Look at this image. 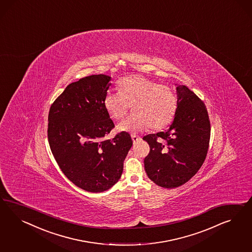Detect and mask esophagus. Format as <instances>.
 Returning <instances> with one entry per match:
<instances>
[{"label": "esophagus", "instance_id": "1", "mask_svg": "<svg viewBox=\"0 0 252 252\" xmlns=\"http://www.w3.org/2000/svg\"><path fill=\"white\" fill-rule=\"evenodd\" d=\"M131 137H132V140H133V143H134V144L141 140V137H137V136H136V135H132Z\"/></svg>", "mask_w": 252, "mask_h": 252}]
</instances>
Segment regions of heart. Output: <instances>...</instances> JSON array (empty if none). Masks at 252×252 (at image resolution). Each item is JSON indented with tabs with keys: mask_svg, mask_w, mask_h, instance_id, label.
<instances>
[{
	"mask_svg": "<svg viewBox=\"0 0 252 252\" xmlns=\"http://www.w3.org/2000/svg\"><path fill=\"white\" fill-rule=\"evenodd\" d=\"M103 104L115 120L123 119L132 105L134 114L119 124L118 129L137 132L148 126L152 130L167 126L176 116L178 99L170 87L145 76H133L120 82V92H107Z\"/></svg>",
	"mask_w": 252,
	"mask_h": 252,
	"instance_id": "1",
	"label": "heart"
}]
</instances>
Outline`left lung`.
Masks as SVG:
<instances>
[{
  "label": "left lung",
  "instance_id": "obj_1",
  "mask_svg": "<svg viewBox=\"0 0 252 252\" xmlns=\"http://www.w3.org/2000/svg\"><path fill=\"white\" fill-rule=\"evenodd\" d=\"M178 107L166 131L149 134L144 159L146 173L154 183L174 189L197 174L206 159L211 123L204 102L186 86L176 87Z\"/></svg>",
  "mask_w": 252,
  "mask_h": 252
}]
</instances>
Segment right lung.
I'll return each mask as SVG.
<instances>
[{"mask_svg": "<svg viewBox=\"0 0 252 252\" xmlns=\"http://www.w3.org/2000/svg\"><path fill=\"white\" fill-rule=\"evenodd\" d=\"M111 77L86 76L69 84L50 108L48 141L63 175L89 192L111 189L122 176L133 144L122 131L106 138L115 124L103 104Z\"/></svg>", "mask_w": 252, "mask_h": 252, "instance_id": "add662e5", "label": "right lung"}]
</instances>
